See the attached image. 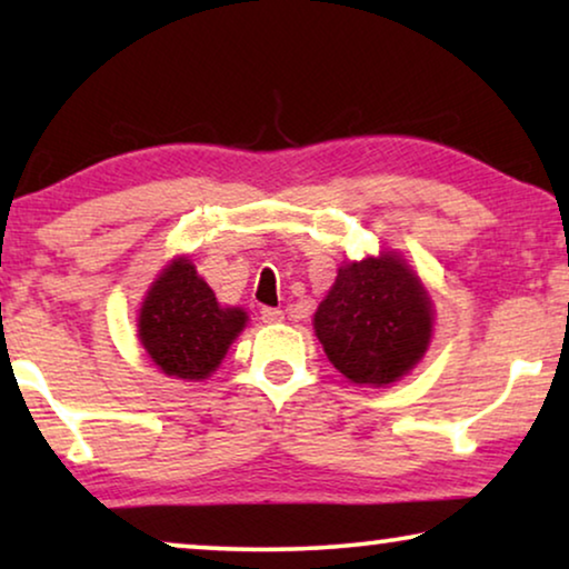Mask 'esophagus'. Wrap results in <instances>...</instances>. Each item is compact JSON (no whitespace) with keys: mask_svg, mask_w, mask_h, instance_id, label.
I'll return each mask as SVG.
<instances>
[{"mask_svg":"<svg viewBox=\"0 0 569 569\" xmlns=\"http://www.w3.org/2000/svg\"><path fill=\"white\" fill-rule=\"evenodd\" d=\"M282 318H284V313L279 308H261V321L263 323H282Z\"/></svg>","mask_w":569,"mask_h":569,"instance_id":"esophagus-1","label":"esophagus"}]
</instances>
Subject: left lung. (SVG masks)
Here are the masks:
<instances>
[{
	"instance_id": "obj_1",
	"label": "left lung",
	"mask_w": 569,
	"mask_h": 569,
	"mask_svg": "<svg viewBox=\"0 0 569 569\" xmlns=\"http://www.w3.org/2000/svg\"><path fill=\"white\" fill-rule=\"evenodd\" d=\"M435 306L396 251L345 261L313 329L329 362L357 386H391L417 368L432 339Z\"/></svg>"
}]
</instances>
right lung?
<instances>
[{"label":"right lung","mask_w":569,"mask_h":569,"mask_svg":"<svg viewBox=\"0 0 569 569\" xmlns=\"http://www.w3.org/2000/svg\"><path fill=\"white\" fill-rule=\"evenodd\" d=\"M246 323L243 308L220 306L189 256H176L144 295L137 337L166 376L207 380Z\"/></svg>","instance_id":"right-lung-1"}]
</instances>
